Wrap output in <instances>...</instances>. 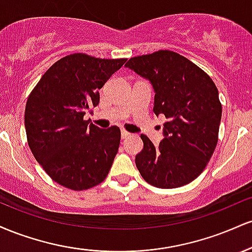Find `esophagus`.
Returning a JSON list of instances; mask_svg holds the SVG:
<instances>
[{
	"instance_id": "34e87169",
	"label": "esophagus",
	"mask_w": 252,
	"mask_h": 252,
	"mask_svg": "<svg viewBox=\"0 0 252 252\" xmlns=\"http://www.w3.org/2000/svg\"><path fill=\"white\" fill-rule=\"evenodd\" d=\"M130 135H131V134H130V132H128V131H126V130H122V131H121V137H122V138L129 137Z\"/></svg>"
}]
</instances>
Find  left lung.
Masks as SVG:
<instances>
[{"label":"left lung","instance_id":"8db88e82","mask_svg":"<svg viewBox=\"0 0 252 252\" xmlns=\"http://www.w3.org/2000/svg\"><path fill=\"white\" fill-rule=\"evenodd\" d=\"M126 66L152 83L153 110L167 118L158 147L141 135L138 172L158 189L189 184L205 169L218 142L221 103L216 84L187 58L167 50L131 58Z\"/></svg>","mask_w":252,"mask_h":252}]
</instances>
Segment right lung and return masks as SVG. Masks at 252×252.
Instances as JSON below:
<instances>
[{
	"instance_id": "right-lung-1",
	"label": "right lung",
	"mask_w": 252,
	"mask_h": 252,
	"mask_svg": "<svg viewBox=\"0 0 252 252\" xmlns=\"http://www.w3.org/2000/svg\"><path fill=\"white\" fill-rule=\"evenodd\" d=\"M126 62L70 54L45 72L28 97V146L45 172L66 189L97 186L111 168L120 147V128L100 129L84 115L98 105L99 89Z\"/></svg>"
}]
</instances>
